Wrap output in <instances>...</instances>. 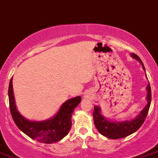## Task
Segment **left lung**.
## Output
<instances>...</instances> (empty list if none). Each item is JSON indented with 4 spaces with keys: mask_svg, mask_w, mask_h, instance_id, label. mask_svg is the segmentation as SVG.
<instances>
[{
    "mask_svg": "<svg viewBox=\"0 0 158 158\" xmlns=\"http://www.w3.org/2000/svg\"><path fill=\"white\" fill-rule=\"evenodd\" d=\"M131 56L138 61L142 66L143 70L145 71L144 64L140 58L133 53L131 54ZM146 99L148 103H147L146 106L140 111L138 116H136L133 120H124V121H113V120H108L102 115L101 108H99V106H94V124L99 133L109 139H119L129 136L136 132V130H138L144 123L148 112H149V107H150L151 88L149 83L146 87Z\"/></svg>",
    "mask_w": 158,
    "mask_h": 158,
    "instance_id": "8db88e82",
    "label": "left lung"
}]
</instances>
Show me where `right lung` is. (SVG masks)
Masks as SVG:
<instances>
[{
	"instance_id": "obj_1",
	"label": "right lung",
	"mask_w": 158,
	"mask_h": 158,
	"mask_svg": "<svg viewBox=\"0 0 158 158\" xmlns=\"http://www.w3.org/2000/svg\"><path fill=\"white\" fill-rule=\"evenodd\" d=\"M9 108L16 125L33 140L45 144H52L61 140L68 134L71 128V116L74 109L81 102V97L69 99L63 103L53 117L42 121L27 120L16 108L13 90V78L9 86Z\"/></svg>"
}]
</instances>
